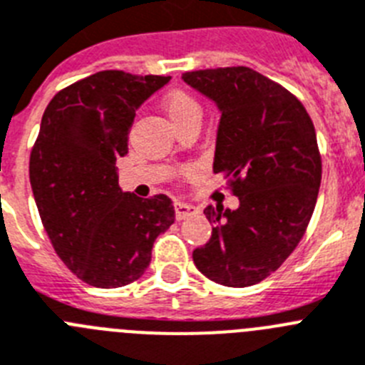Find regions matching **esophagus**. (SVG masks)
Returning <instances> with one entry per match:
<instances>
[{
  "mask_svg": "<svg viewBox=\"0 0 365 365\" xmlns=\"http://www.w3.org/2000/svg\"><path fill=\"white\" fill-rule=\"evenodd\" d=\"M174 213H176V220H185V218L198 213V207L191 204H183V202H176L174 204Z\"/></svg>",
  "mask_w": 365,
  "mask_h": 365,
  "instance_id": "1",
  "label": "esophagus"
}]
</instances>
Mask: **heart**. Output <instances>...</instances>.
Segmentation results:
<instances>
[{"mask_svg":"<svg viewBox=\"0 0 365 365\" xmlns=\"http://www.w3.org/2000/svg\"><path fill=\"white\" fill-rule=\"evenodd\" d=\"M163 104L165 110H167V115H169V119L173 121V125L174 123L182 121V119H185V117L200 115V104L196 103L187 91H170V93L165 97Z\"/></svg>","mask_w":365,"mask_h":365,"instance_id":"1","label":"heart"}]
</instances>
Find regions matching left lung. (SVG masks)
<instances>
[{"mask_svg":"<svg viewBox=\"0 0 365 365\" xmlns=\"http://www.w3.org/2000/svg\"><path fill=\"white\" fill-rule=\"evenodd\" d=\"M182 78L220 110L213 173L240 202L235 211L204 209L215 227L192 261L215 283L252 287L287 261L314 213L322 183L314 125L290 91L244 66Z\"/></svg>","mask_w":365,"mask_h":365,"instance_id":"obj_1","label":"left lung"}]
</instances>
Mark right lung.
Instances as JSON below:
<instances>
[{"mask_svg":"<svg viewBox=\"0 0 365 365\" xmlns=\"http://www.w3.org/2000/svg\"><path fill=\"white\" fill-rule=\"evenodd\" d=\"M169 81L99 71L58 91L43 112L29 161L34 202L56 255L91 287L141 277L174 222L169 196L123 192L115 167L128 154L135 110Z\"/></svg>","mask_w":365,"mask_h":365,"instance_id":"add662e5","label":"right lung"}]
</instances>
